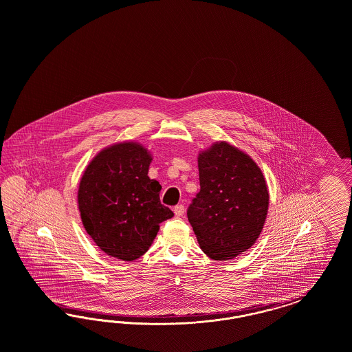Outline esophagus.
I'll return each instance as SVG.
<instances>
[{
    "mask_svg": "<svg viewBox=\"0 0 352 352\" xmlns=\"http://www.w3.org/2000/svg\"><path fill=\"white\" fill-rule=\"evenodd\" d=\"M184 206L182 205V204H179V205H177V206H174V213H175V215L177 217H182L183 214H184Z\"/></svg>",
    "mask_w": 352,
    "mask_h": 352,
    "instance_id": "1",
    "label": "esophagus"
}]
</instances>
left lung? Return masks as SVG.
I'll use <instances>...</instances> for the list:
<instances>
[{"label": "left lung", "instance_id": "left-lung-1", "mask_svg": "<svg viewBox=\"0 0 352 352\" xmlns=\"http://www.w3.org/2000/svg\"><path fill=\"white\" fill-rule=\"evenodd\" d=\"M200 192L187 217L204 253L228 261L246 252L262 232L268 190L250 156L226 142L199 155Z\"/></svg>", "mask_w": 352, "mask_h": 352}]
</instances>
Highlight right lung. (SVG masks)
<instances>
[{
	"instance_id": "1",
	"label": "right lung",
	"mask_w": 352,
	"mask_h": 352,
	"mask_svg": "<svg viewBox=\"0 0 352 352\" xmlns=\"http://www.w3.org/2000/svg\"><path fill=\"white\" fill-rule=\"evenodd\" d=\"M152 157L135 142L100 151L78 186V209L86 232L107 256L134 261L143 256L174 213L160 203V183L149 179Z\"/></svg>"
}]
</instances>
